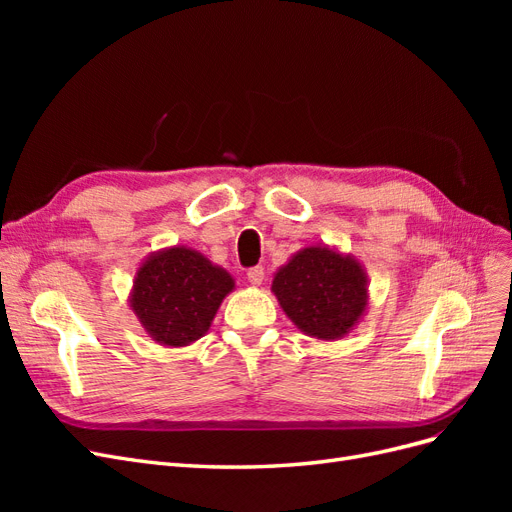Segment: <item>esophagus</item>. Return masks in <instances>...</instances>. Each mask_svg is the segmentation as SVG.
Instances as JSON below:
<instances>
[{"label":"esophagus","instance_id":"esophagus-1","mask_svg":"<svg viewBox=\"0 0 512 512\" xmlns=\"http://www.w3.org/2000/svg\"><path fill=\"white\" fill-rule=\"evenodd\" d=\"M247 280H250L252 286H260L262 282H265V269L252 267L250 271H247Z\"/></svg>","mask_w":512,"mask_h":512}]
</instances>
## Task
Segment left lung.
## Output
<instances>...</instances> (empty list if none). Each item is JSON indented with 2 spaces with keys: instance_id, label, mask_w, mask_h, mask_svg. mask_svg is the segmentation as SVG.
Returning <instances> with one entry per match:
<instances>
[{
  "instance_id": "8db88e82",
  "label": "left lung",
  "mask_w": 512,
  "mask_h": 512,
  "mask_svg": "<svg viewBox=\"0 0 512 512\" xmlns=\"http://www.w3.org/2000/svg\"><path fill=\"white\" fill-rule=\"evenodd\" d=\"M271 292L294 327L320 342L346 337L369 305L363 262L324 243L292 254L275 271Z\"/></svg>"
}]
</instances>
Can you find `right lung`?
Here are the masks:
<instances>
[{"label":"right lung","mask_w":512,"mask_h":512,"mask_svg":"<svg viewBox=\"0 0 512 512\" xmlns=\"http://www.w3.org/2000/svg\"><path fill=\"white\" fill-rule=\"evenodd\" d=\"M235 277L185 245L151 252L136 269L130 309L145 333L166 348H183L203 337Z\"/></svg>","instance_id":"1"}]
</instances>
